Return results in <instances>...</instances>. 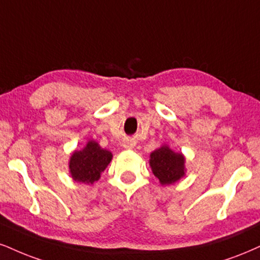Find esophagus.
Wrapping results in <instances>:
<instances>
[{"mask_svg": "<svg viewBox=\"0 0 260 260\" xmlns=\"http://www.w3.org/2000/svg\"><path fill=\"white\" fill-rule=\"evenodd\" d=\"M123 147H124V148L130 149V148H133V147H134V143L131 142V141H125V142L123 143Z\"/></svg>", "mask_w": 260, "mask_h": 260, "instance_id": "34e87169", "label": "esophagus"}]
</instances>
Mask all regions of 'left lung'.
Wrapping results in <instances>:
<instances>
[{
	"label": "left lung",
	"instance_id": "left-lung-1",
	"mask_svg": "<svg viewBox=\"0 0 260 260\" xmlns=\"http://www.w3.org/2000/svg\"><path fill=\"white\" fill-rule=\"evenodd\" d=\"M185 158L169 146H161L150 153L149 165L161 185L174 184L185 175Z\"/></svg>",
	"mask_w": 260,
	"mask_h": 260
}]
</instances>
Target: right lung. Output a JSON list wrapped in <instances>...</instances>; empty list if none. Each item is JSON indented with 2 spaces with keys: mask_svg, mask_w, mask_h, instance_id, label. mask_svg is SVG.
Here are the masks:
<instances>
[{
  "mask_svg": "<svg viewBox=\"0 0 260 260\" xmlns=\"http://www.w3.org/2000/svg\"><path fill=\"white\" fill-rule=\"evenodd\" d=\"M110 150L101 148L95 141H88L85 147L81 150H75L70 158L69 169L73 181L92 184L101 177L112 160Z\"/></svg>",
  "mask_w": 260,
  "mask_h": 260,
  "instance_id": "obj_1",
  "label": "right lung"
}]
</instances>
